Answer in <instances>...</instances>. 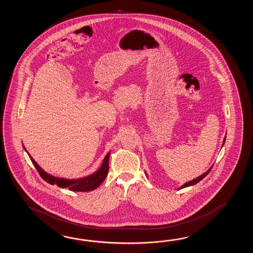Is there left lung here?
Here are the masks:
<instances>
[{
	"instance_id": "obj_1",
	"label": "left lung",
	"mask_w": 253,
	"mask_h": 253,
	"mask_svg": "<svg viewBox=\"0 0 253 253\" xmlns=\"http://www.w3.org/2000/svg\"><path fill=\"white\" fill-rule=\"evenodd\" d=\"M225 140H226V135L224 136V138H223V142H222V145H221V147L223 146V145H224V143H225ZM211 168H212V166L206 171V172H205V173H203V174H201L200 176H198V177L194 178V179H193L192 181H189V182H186L185 183H183V185L182 186H180L179 188L178 189H183L185 188V187H188V186H192V185H194V184H196L197 183H199L200 181L201 180H203L204 178L210 172L211 170ZM145 175L147 176V173L145 172Z\"/></svg>"
}]
</instances>
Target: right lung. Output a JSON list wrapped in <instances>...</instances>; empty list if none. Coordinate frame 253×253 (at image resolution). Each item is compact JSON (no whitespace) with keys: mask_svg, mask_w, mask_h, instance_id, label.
Returning <instances> with one entry per match:
<instances>
[{"mask_svg":"<svg viewBox=\"0 0 253 253\" xmlns=\"http://www.w3.org/2000/svg\"><path fill=\"white\" fill-rule=\"evenodd\" d=\"M22 146H23L24 150L27 152L34 167H36V169L38 170L39 173L41 174L43 180L52 185L57 184L60 188H68L73 192H88V191H92V190L97 188L108 175V161H109L110 152H108V154L106 155L104 160H103L101 167H99V169L94 173H92L90 175H87L86 177L68 179V178L56 177L52 174L45 172L42 168L35 162L33 157L30 156V154L28 153L24 145H22Z\"/></svg>","mask_w":253,"mask_h":253,"instance_id":"1","label":"right lung"}]
</instances>
